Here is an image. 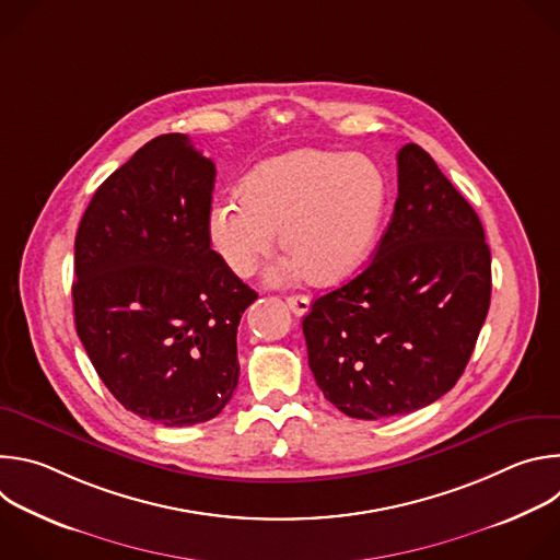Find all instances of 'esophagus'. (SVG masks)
<instances>
[{
  "label": "esophagus",
  "instance_id": "obj_1",
  "mask_svg": "<svg viewBox=\"0 0 560 560\" xmlns=\"http://www.w3.org/2000/svg\"><path fill=\"white\" fill-rule=\"evenodd\" d=\"M285 303H288V307H290L296 316H303V314H307V310H310V299L303 296V294H290V296H285Z\"/></svg>",
  "mask_w": 560,
  "mask_h": 560
}]
</instances>
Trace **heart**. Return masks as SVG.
I'll use <instances>...</instances> for the list:
<instances>
[{
  "instance_id": "b5f03b06",
  "label": "heart",
  "mask_w": 560,
  "mask_h": 560,
  "mask_svg": "<svg viewBox=\"0 0 560 560\" xmlns=\"http://www.w3.org/2000/svg\"><path fill=\"white\" fill-rule=\"evenodd\" d=\"M238 197L212 201L206 214L208 238L228 270L248 277L279 230L288 257L270 270V281L305 275L330 285L354 275L372 253L387 182L363 154L299 148L255 166Z\"/></svg>"
}]
</instances>
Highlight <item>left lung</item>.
Listing matches in <instances>:
<instances>
[{"instance_id":"obj_1","label":"left lung","mask_w":560,"mask_h":560,"mask_svg":"<svg viewBox=\"0 0 560 560\" xmlns=\"http://www.w3.org/2000/svg\"><path fill=\"white\" fill-rule=\"evenodd\" d=\"M398 197L370 266L303 316L307 363L352 419L425 408L460 378L490 310L481 219L417 143L396 154Z\"/></svg>"}]
</instances>
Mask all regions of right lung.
Masks as SVG:
<instances>
[{"label": "right lung", "mask_w": 560, "mask_h": 560, "mask_svg": "<svg viewBox=\"0 0 560 560\" xmlns=\"http://www.w3.org/2000/svg\"><path fill=\"white\" fill-rule=\"evenodd\" d=\"M214 175L186 135L154 137L97 188L74 236L77 335L117 401L168 428L225 408L257 299L210 248Z\"/></svg>", "instance_id": "obj_1"}]
</instances>
